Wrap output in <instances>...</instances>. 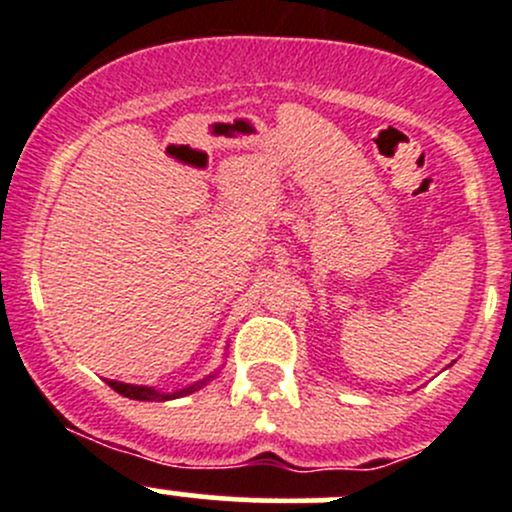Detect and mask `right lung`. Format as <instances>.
<instances>
[{"instance_id":"obj_1","label":"right lung","mask_w":512,"mask_h":512,"mask_svg":"<svg viewBox=\"0 0 512 512\" xmlns=\"http://www.w3.org/2000/svg\"><path fill=\"white\" fill-rule=\"evenodd\" d=\"M210 379H213V376H208V379L198 381V384H193V386H185V389H180V391H173V394H160V391L151 389V386H133V384H123V381H108V386H111L113 391H118L121 396H128V399L168 401V399H180V396H188V394H193V391L203 389Z\"/></svg>"}]
</instances>
